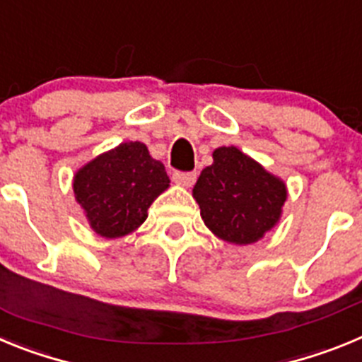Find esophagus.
Returning a JSON list of instances; mask_svg holds the SVG:
<instances>
[{"label":"esophagus","mask_w":362,"mask_h":362,"mask_svg":"<svg viewBox=\"0 0 362 362\" xmlns=\"http://www.w3.org/2000/svg\"><path fill=\"white\" fill-rule=\"evenodd\" d=\"M172 179H174L177 185H183V187H192V185L196 183L197 174H196V172H179V170H175L174 175H172Z\"/></svg>","instance_id":"34e87169"}]
</instances>
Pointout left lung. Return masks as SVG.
<instances>
[{
  "label": "left lung",
  "mask_w": 362,
  "mask_h": 362,
  "mask_svg": "<svg viewBox=\"0 0 362 362\" xmlns=\"http://www.w3.org/2000/svg\"><path fill=\"white\" fill-rule=\"evenodd\" d=\"M201 217L217 238L235 245L261 239L279 221L286 187L235 146H221L194 187Z\"/></svg>",
  "instance_id": "left-lung-1"
}]
</instances>
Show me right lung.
<instances>
[{
    "label": "right lung",
    "mask_w": 362,
    "mask_h": 362,
    "mask_svg": "<svg viewBox=\"0 0 362 362\" xmlns=\"http://www.w3.org/2000/svg\"><path fill=\"white\" fill-rule=\"evenodd\" d=\"M168 183L163 163L150 158L143 143L130 141L83 166L74 177V194L94 232L114 239L141 225Z\"/></svg>",
    "instance_id": "right-lung-1"
}]
</instances>
